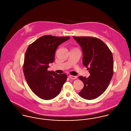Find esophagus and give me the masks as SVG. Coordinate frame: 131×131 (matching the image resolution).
<instances>
[{
  "instance_id": "34e87169",
  "label": "esophagus",
  "mask_w": 131,
  "mask_h": 131,
  "mask_svg": "<svg viewBox=\"0 0 131 131\" xmlns=\"http://www.w3.org/2000/svg\"><path fill=\"white\" fill-rule=\"evenodd\" d=\"M69 77L71 79H77V77L76 76H72V75H69Z\"/></svg>"
}]
</instances>
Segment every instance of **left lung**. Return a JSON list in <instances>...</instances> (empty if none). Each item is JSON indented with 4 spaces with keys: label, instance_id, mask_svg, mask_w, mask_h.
Wrapping results in <instances>:
<instances>
[{
    "label": "left lung",
    "instance_id": "1",
    "mask_svg": "<svg viewBox=\"0 0 131 131\" xmlns=\"http://www.w3.org/2000/svg\"><path fill=\"white\" fill-rule=\"evenodd\" d=\"M74 39L83 51V64L90 74L88 77L79 76L84 84L79 93L87 100L98 98L108 88L113 75V57L109 47L102 41L89 36L76 37Z\"/></svg>",
    "mask_w": 131,
    "mask_h": 131
}]
</instances>
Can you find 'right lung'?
I'll return each instance as SVG.
<instances>
[{
	"label": "right lung",
	"instance_id": "1",
	"mask_svg": "<svg viewBox=\"0 0 131 131\" xmlns=\"http://www.w3.org/2000/svg\"><path fill=\"white\" fill-rule=\"evenodd\" d=\"M70 37L41 36L30 44L26 51L23 70L32 91L41 99H53L60 92L67 76L48 71L49 64L55 59L58 46Z\"/></svg>",
	"mask_w": 131,
	"mask_h": 131
}]
</instances>
